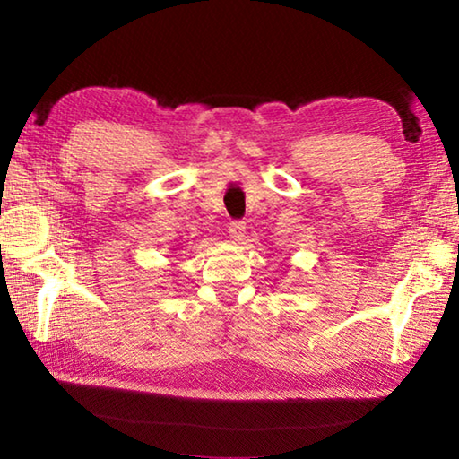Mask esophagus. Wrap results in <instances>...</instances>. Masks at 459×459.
<instances>
[{
	"label": "esophagus",
	"instance_id": "1",
	"mask_svg": "<svg viewBox=\"0 0 459 459\" xmlns=\"http://www.w3.org/2000/svg\"><path fill=\"white\" fill-rule=\"evenodd\" d=\"M245 235H247L245 221H230V224H229V237L232 240L240 242V240H245Z\"/></svg>",
	"mask_w": 459,
	"mask_h": 459
}]
</instances>
